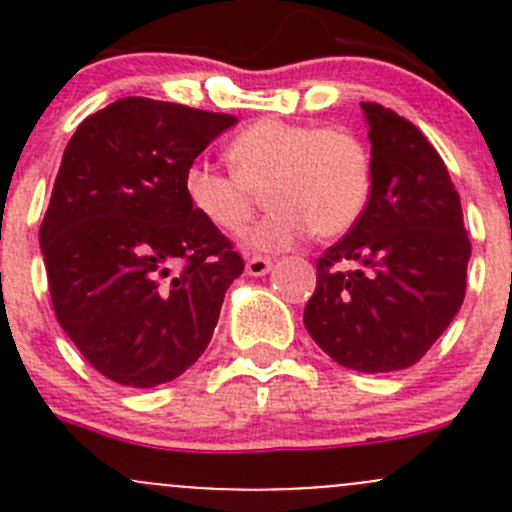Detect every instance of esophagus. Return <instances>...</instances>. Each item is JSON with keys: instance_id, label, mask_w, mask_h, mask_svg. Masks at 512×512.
I'll list each match as a JSON object with an SVG mask.
<instances>
[{"instance_id": "obj_1", "label": "esophagus", "mask_w": 512, "mask_h": 512, "mask_svg": "<svg viewBox=\"0 0 512 512\" xmlns=\"http://www.w3.org/2000/svg\"><path fill=\"white\" fill-rule=\"evenodd\" d=\"M245 270H247V275H252V277H262V275H267V272L272 270V260H270V257L252 255V257H247Z\"/></svg>"}]
</instances>
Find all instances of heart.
<instances>
[{
	"mask_svg": "<svg viewBox=\"0 0 512 512\" xmlns=\"http://www.w3.org/2000/svg\"><path fill=\"white\" fill-rule=\"evenodd\" d=\"M232 173L193 160L183 173L190 208L210 227L240 235L265 193L270 213L247 245L287 250L314 232L339 237L356 225L371 195V160L347 128L260 118L227 146Z\"/></svg>",
	"mask_w": 512,
	"mask_h": 512,
	"instance_id": "obj_1",
	"label": "heart"
}]
</instances>
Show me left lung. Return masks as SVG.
I'll return each mask as SVG.
<instances>
[{"instance_id": "left-lung-1", "label": "left lung", "mask_w": 512, "mask_h": 512, "mask_svg": "<svg viewBox=\"0 0 512 512\" xmlns=\"http://www.w3.org/2000/svg\"><path fill=\"white\" fill-rule=\"evenodd\" d=\"M371 195L356 225L317 260L304 327L337 364L364 374L414 366L466 297L471 240L446 163L421 131L361 103Z\"/></svg>"}]
</instances>
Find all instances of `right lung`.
I'll return each instance as SVG.
<instances>
[{"label": "right lung", "mask_w": 512, "mask_h": 512, "mask_svg": "<svg viewBox=\"0 0 512 512\" xmlns=\"http://www.w3.org/2000/svg\"><path fill=\"white\" fill-rule=\"evenodd\" d=\"M235 123L128 96L91 113L66 146L39 227L51 304L116 384L151 389L193 366L245 270L183 193L185 168Z\"/></svg>", "instance_id": "add662e5"}]
</instances>
